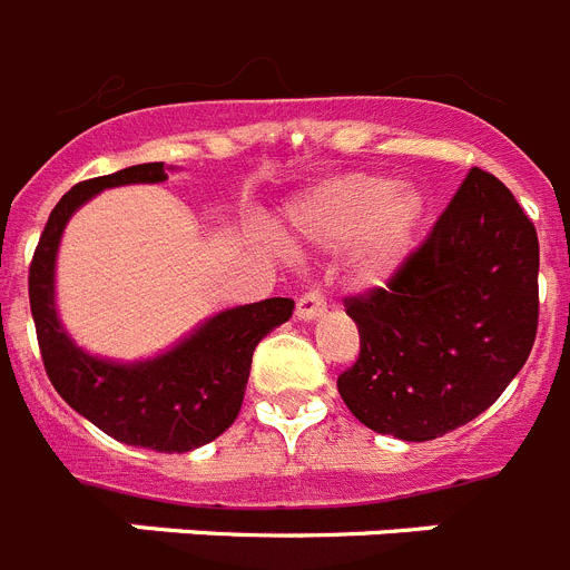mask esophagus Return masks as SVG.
I'll use <instances>...</instances> for the list:
<instances>
[{
  "instance_id": "1",
  "label": "esophagus",
  "mask_w": 570,
  "mask_h": 570,
  "mask_svg": "<svg viewBox=\"0 0 570 570\" xmlns=\"http://www.w3.org/2000/svg\"><path fill=\"white\" fill-rule=\"evenodd\" d=\"M324 313H326V301L318 289L304 292V295L298 298V304H295V315H298L301 321H315Z\"/></svg>"
}]
</instances>
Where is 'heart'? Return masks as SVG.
<instances>
[{"label":"heart","instance_id":"heart-1","mask_svg":"<svg viewBox=\"0 0 570 570\" xmlns=\"http://www.w3.org/2000/svg\"><path fill=\"white\" fill-rule=\"evenodd\" d=\"M428 212L415 186L384 175H346L324 180L292 209L301 235L326 246L361 240V275L384 281L407 257Z\"/></svg>","mask_w":570,"mask_h":570}]
</instances>
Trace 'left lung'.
I'll list each match as a JSON object with an SVG mask.
<instances>
[{
  "instance_id": "8db88e82",
  "label": "left lung",
  "mask_w": 570,
  "mask_h": 570,
  "mask_svg": "<svg viewBox=\"0 0 570 570\" xmlns=\"http://www.w3.org/2000/svg\"><path fill=\"white\" fill-rule=\"evenodd\" d=\"M539 240L502 180L470 168L384 286L344 298L361 353L338 393L361 424L430 442L491 407L531 355Z\"/></svg>"
}]
</instances>
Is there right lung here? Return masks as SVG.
Returning <instances> with one entry per match:
<instances>
[{
	"instance_id": "right-lung-1",
	"label": "right lung",
	"mask_w": 570,
	"mask_h": 570,
	"mask_svg": "<svg viewBox=\"0 0 570 570\" xmlns=\"http://www.w3.org/2000/svg\"><path fill=\"white\" fill-rule=\"evenodd\" d=\"M163 163H142L77 183L53 206L28 272L33 326L42 364L79 415L131 448L186 453L224 433L240 413L257 341L289 321L292 298H266L217 313L175 350L137 364L82 353L62 330L53 306V264L68 217L97 191L128 183H163Z\"/></svg>"
}]
</instances>
